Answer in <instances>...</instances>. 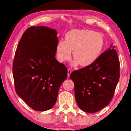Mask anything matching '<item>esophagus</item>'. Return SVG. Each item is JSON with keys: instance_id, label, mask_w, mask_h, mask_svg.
I'll return each mask as SVG.
<instances>
[{"instance_id": "esophagus-1", "label": "esophagus", "mask_w": 131, "mask_h": 131, "mask_svg": "<svg viewBox=\"0 0 131 131\" xmlns=\"http://www.w3.org/2000/svg\"><path fill=\"white\" fill-rule=\"evenodd\" d=\"M71 73H72V70H71L70 69H68V77L70 76Z\"/></svg>"}]
</instances>
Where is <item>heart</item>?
Masks as SVG:
<instances>
[{"instance_id":"b5f03b06","label":"heart","mask_w":131,"mask_h":131,"mask_svg":"<svg viewBox=\"0 0 131 131\" xmlns=\"http://www.w3.org/2000/svg\"><path fill=\"white\" fill-rule=\"evenodd\" d=\"M104 40L103 35L88 29H73L65 35V41L60 40L56 46L58 61H69L74 58L73 64L87 67L96 62L103 49Z\"/></svg>"}]
</instances>
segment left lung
<instances>
[{"instance_id": "obj_1", "label": "left lung", "mask_w": 131, "mask_h": 131, "mask_svg": "<svg viewBox=\"0 0 131 131\" xmlns=\"http://www.w3.org/2000/svg\"><path fill=\"white\" fill-rule=\"evenodd\" d=\"M114 47L112 45L93 64L70 75L75 100L84 112H97L112 100L120 78V62Z\"/></svg>"}]
</instances>
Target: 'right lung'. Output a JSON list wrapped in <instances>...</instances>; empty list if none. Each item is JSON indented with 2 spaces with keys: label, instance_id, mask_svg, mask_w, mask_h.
Listing matches in <instances>:
<instances>
[{
  "label": "right lung",
  "instance_id": "obj_1",
  "mask_svg": "<svg viewBox=\"0 0 131 131\" xmlns=\"http://www.w3.org/2000/svg\"><path fill=\"white\" fill-rule=\"evenodd\" d=\"M55 29L31 27L22 35L13 61L16 92L30 108L43 112L57 101L67 78V67L55 58L58 42Z\"/></svg>",
  "mask_w": 131,
  "mask_h": 131
}]
</instances>
